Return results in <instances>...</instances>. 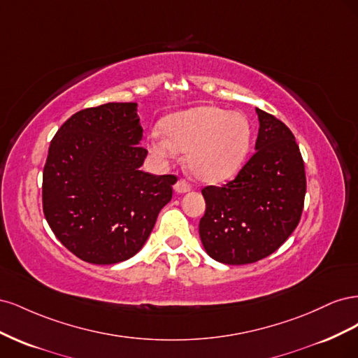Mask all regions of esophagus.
I'll return each mask as SVG.
<instances>
[{
  "label": "esophagus",
  "instance_id": "obj_1",
  "mask_svg": "<svg viewBox=\"0 0 358 358\" xmlns=\"http://www.w3.org/2000/svg\"><path fill=\"white\" fill-rule=\"evenodd\" d=\"M191 188H192V187L189 185V183H188L185 179H179L178 183H176V187H175L176 192H179V194L188 192V191H191Z\"/></svg>",
  "mask_w": 358,
  "mask_h": 358
}]
</instances>
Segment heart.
I'll return each mask as SVG.
<instances>
[{
    "label": "heart",
    "mask_w": 358,
    "mask_h": 358,
    "mask_svg": "<svg viewBox=\"0 0 358 358\" xmlns=\"http://www.w3.org/2000/svg\"><path fill=\"white\" fill-rule=\"evenodd\" d=\"M149 136V149L161 159L188 152L192 175L204 182H222L236 175L251 148V125L242 113L213 106L194 107L167 116Z\"/></svg>",
    "instance_id": "heart-1"
}]
</instances>
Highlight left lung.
Returning <instances> with one entry per match:
<instances>
[{
  "label": "left lung",
  "instance_id": "1",
  "mask_svg": "<svg viewBox=\"0 0 358 358\" xmlns=\"http://www.w3.org/2000/svg\"><path fill=\"white\" fill-rule=\"evenodd\" d=\"M258 115L255 154L224 187H204L201 243L224 264H249L273 254L296 230L306 194L305 164L294 134L278 117Z\"/></svg>",
  "mask_w": 358,
  "mask_h": 358
}]
</instances>
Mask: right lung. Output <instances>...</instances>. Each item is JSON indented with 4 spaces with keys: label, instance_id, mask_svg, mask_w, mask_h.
I'll return each instance as SVG.
<instances>
[{
    "label": "right lung",
    "instance_id": "add662e5",
    "mask_svg": "<svg viewBox=\"0 0 358 358\" xmlns=\"http://www.w3.org/2000/svg\"><path fill=\"white\" fill-rule=\"evenodd\" d=\"M137 103H107L69 117L43 170V212L57 239L91 264L136 255L171 200L173 175L140 170L148 150Z\"/></svg>",
    "mask_w": 358,
    "mask_h": 358
}]
</instances>
